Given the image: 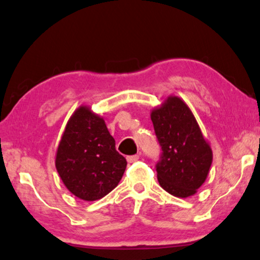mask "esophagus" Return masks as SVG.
I'll return each mask as SVG.
<instances>
[{
	"instance_id": "34e87169",
	"label": "esophagus",
	"mask_w": 260,
	"mask_h": 260,
	"mask_svg": "<svg viewBox=\"0 0 260 260\" xmlns=\"http://www.w3.org/2000/svg\"><path fill=\"white\" fill-rule=\"evenodd\" d=\"M138 160H139V155H138V154H135V155H128V156H127V161H128L129 164L138 161Z\"/></svg>"
}]
</instances>
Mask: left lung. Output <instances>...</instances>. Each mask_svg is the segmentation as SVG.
<instances>
[{
  "mask_svg": "<svg viewBox=\"0 0 260 260\" xmlns=\"http://www.w3.org/2000/svg\"><path fill=\"white\" fill-rule=\"evenodd\" d=\"M151 119L161 147L155 165L160 186L179 198L193 196L206 180L212 164V149L194 115L181 99L171 96L153 109Z\"/></svg>",
  "mask_w": 260,
  "mask_h": 260,
  "instance_id": "left-lung-1",
  "label": "left lung"
}]
</instances>
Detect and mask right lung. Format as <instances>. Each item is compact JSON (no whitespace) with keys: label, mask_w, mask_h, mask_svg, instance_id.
<instances>
[{"label":"right lung","mask_w":260,"mask_h":260,"mask_svg":"<svg viewBox=\"0 0 260 260\" xmlns=\"http://www.w3.org/2000/svg\"><path fill=\"white\" fill-rule=\"evenodd\" d=\"M55 166L66 187L94 202L118 186L127 161L115 149L104 119L80 107L69 119L56 152Z\"/></svg>","instance_id":"1"}]
</instances>
